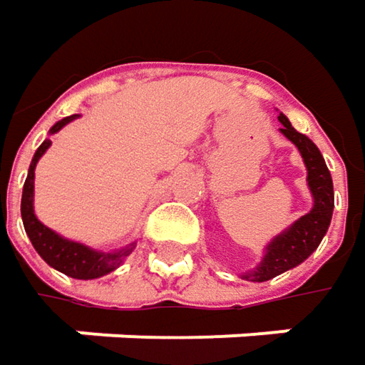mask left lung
<instances>
[{
    "instance_id": "obj_1",
    "label": "left lung",
    "mask_w": 365,
    "mask_h": 365,
    "mask_svg": "<svg viewBox=\"0 0 365 365\" xmlns=\"http://www.w3.org/2000/svg\"><path fill=\"white\" fill-rule=\"evenodd\" d=\"M282 123L283 135L287 137L302 154V160L308 170V187L312 192L314 205L306 215L296 220L289 228L275 236L267 248L261 263L257 269L246 271L240 277L246 282H269L285 271L304 263L317 248H319L322 236L327 234L333 207H335V197H333V178L324 164V158L320 150L312 143V139L298 133L285 115L277 117Z\"/></svg>"
}]
</instances>
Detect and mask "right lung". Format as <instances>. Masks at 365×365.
<instances>
[{
    "label": "right lung",
    "mask_w": 365,
    "mask_h": 365,
    "mask_svg": "<svg viewBox=\"0 0 365 365\" xmlns=\"http://www.w3.org/2000/svg\"><path fill=\"white\" fill-rule=\"evenodd\" d=\"M78 117L80 115H71V117L57 120L51 127L48 133L53 135V133L61 131L67 123H71ZM48 145H51V139H45L41 143V148L34 152V158H32L30 168H28L26 182H24V189H22V205H20L24 230H26L28 238L34 246V250L53 269L61 271V273L73 277V279H96V277H102V275H106V273H110L117 267H120V263L133 252L135 242H131L125 248H119V250H113V252H101V250H94V248L82 245V242L67 240L63 236H59L57 232L46 228L43 222H38V217L34 215V168H36V162L41 160V155L48 150Z\"/></svg>",
    "instance_id": "add662e5"
}]
</instances>
